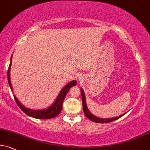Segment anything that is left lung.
I'll return each instance as SVG.
<instances>
[{"label":"left lung","mask_w":150,"mask_h":150,"mask_svg":"<svg viewBox=\"0 0 150 150\" xmlns=\"http://www.w3.org/2000/svg\"><path fill=\"white\" fill-rule=\"evenodd\" d=\"M81 97H82V103H83V111L85 113V115L86 116L88 119L92 120V121L95 122L97 123H106V122H110L114 121V120H116L119 119L120 117H121L122 116H123L125 114L121 115L118 116V117H115L114 118H110V119H102V118H99L96 117V116L92 115L91 112H90V110H88V107H87L86 105V97H85V94L83 90L82 89L81 90Z\"/></svg>","instance_id":"obj_1"}]
</instances>
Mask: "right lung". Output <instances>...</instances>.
<instances>
[{"instance_id": "right-lung-1", "label": "right lung", "mask_w": 150, "mask_h": 150, "mask_svg": "<svg viewBox=\"0 0 150 150\" xmlns=\"http://www.w3.org/2000/svg\"><path fill=\"white\" fill-rule=\"evenodd\" d=\"M12 56H11V59H10V65H9L8 70H7V80H8V83L11 88V90L12 91V85H11L10 79V69L11 64H12ZM76 81H71V82L69 83L68 84H67L60 91V94H59L58 97H57L56 100L55 101V102L53 103L52 106H51L50 107H49V108L46 109H44V110H31V109L25 108V107H24L23 105H21V103L18 101V99H16L15 96H14V100L16 101V102L17 103L18 107H19V108H21L25 114L28 115L35 118H38V119H42V120L51 119V118L56 117L57 115H58L60 114L61 110H62V104H63L64 97H65L68 91H69L70 88H71L72 86H76Z\"/></svg>"}]
</instances>
